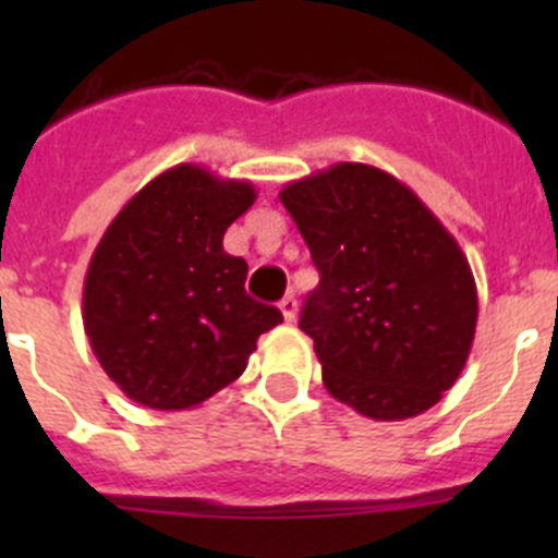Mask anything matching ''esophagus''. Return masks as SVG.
Returning a JSON list of instances; mask_svg holds the SVG:
<instances>
[{
    "mask_svg": "<svg viewBox=\"0 0 558 558\" xmlns=\"http://www.w3.org/2000/svg\"><path fill=\"white\" fill-rule=\"evenodd\" d=\"M279 310H282L284 322H295V313H299V302H295L293 295H284L282 302H279Z\"/></svg>",
    "mask_w": 558,
    "mask_h": 558,
    "instance_id": "34e87169",
    "label": "esophagus"
}]
</instances>
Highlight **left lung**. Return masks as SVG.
Listing matches in <instances>:
<instances>
[{
  "label": "left lung",
  "mask_w": 558,
  "mask_h": 558,
  "mask_svg": "<svg viewBox=\"0 0 558 558\" xmlns=\"http://www.w3.org/2000/svg\"><path fill=\"white\" fill-rule=\"evenodd\" d=\"M279 201L322 282L302 332L324 386L377 422L425 413L466 366L477 288L456 236L391 172L340 161L290 181Z\"/></svg>",
  "instance_id": "1"
}]
</instances>
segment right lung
<instances>
[{
    "label": "right lung",
    "mask_w": 558,
    "mask_h": 558,
    "mask_svg": "<svg viewBox=\"0 0 558 558\" xmlns=\"http://www.w3.org/2000/svg\"><path fill=\"white\" fill-rule=\"evenodd\" d=\"M251 181L179 165L142 186L100 236L83 279V327L102 372L153 411H186L234 383L282 313L245 293L223 234Z\"/></svg>",
    "instance_id": "add662e5"
}]
</instances>
